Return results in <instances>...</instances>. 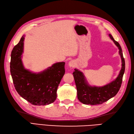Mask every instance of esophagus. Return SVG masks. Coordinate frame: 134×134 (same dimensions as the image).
<instances>
[{"instance_id":"obj_1","label":"esophagus","mask_w":134,"mask_h":134,"mask_svg":"<svg viewBox=\"0 0 134 134\" xmlns=\"http://www.w3.org/2000/svg\"><path fill=\"white\" fill-rule=\"evenodd\" d=\"M68 65H69L70 67H74L75 65V61H74V60L70 61L69 63H68Z\"/></svg>"}]
</instances>
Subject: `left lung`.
I'll use <instances>...</instances> for the list:
<instances>
[{
    "mask_svg": "<svg viewBox=\"0 0 134 134\" xmlns=\"http://www.w3.org/2000/svg\"><path fill=\"white\" fill-rule=\"evenodd\" d=\"M109 36L115 45L118 47L119 54L122 60L121 70L118 77L114 80L104 86L99 87H92L89 85L83 72L75 68L73 75L77 89V98L84 104L91 105L102 104V103L115 96L121 88L123 76L125 70V59L119 43L114 40L110 34H109Z\"/></svg>",
    "mask_w": 134,
    "mask_h": 134,
    "instance_id": "obj_1",
    "label": "left lung"
}]
</instances>
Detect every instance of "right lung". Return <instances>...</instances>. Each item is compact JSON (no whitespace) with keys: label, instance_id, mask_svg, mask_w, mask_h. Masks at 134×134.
<instances>
[{"label":"right lung","instance_id":"1","mask_svg":"<svg viewBox=\"0 0 134 134\" xmlns=\"http://www.w3.org/2000/svg\"><path fill=\"white\" fill-rule=\"evenodd\" d=\"M23 36L11 53L10 71L16 91L20 96L34 105H46L56 100L57 91L65 73L64 62L54 63L38 73L25 69L21 60Z\"/></svg>","mask_w":134,"mask_h":134}]
</instances>
